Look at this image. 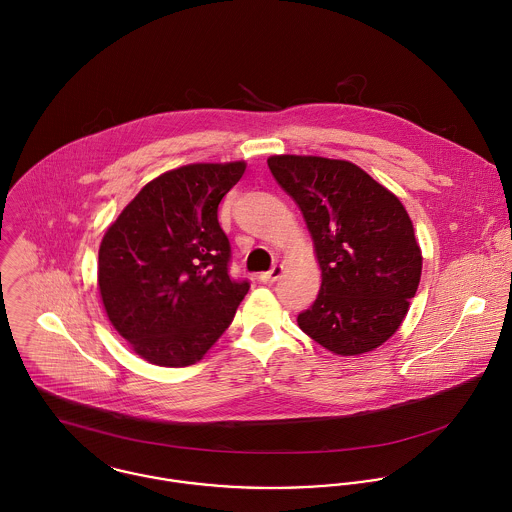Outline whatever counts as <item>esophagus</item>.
Here are the masks:
<instances>
[{"instance_id": "1", "label": "esophagus", "mask_w": 512, "mask_h": 512, "mask_svg": "<svg viewBox=\"0 0 512 512\" xmlns=\"http://www.w3.org/2000/svg\"><path fill=\"white\" fill-rule=\"evenodd\" d=\"M284 274V266H280V264H276V266H272L268 272H264V274H260V280L264 282V284H274L280 276Z\"/></svg>"}]
</instances>
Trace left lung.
<instances>
[{"instance_id":"obj_1","label":"left lung","mask_w":512,"mask_h":512,"mask_svg":"<svg viewBox=\"0 0 512 512\" xmlns=\"http://www.w3.org/2000/svg\"><path fill=\"white\" fill-rule=\"evenodd\" d=\"M304 214L322 288L298 326L338 355L379 347L401 326L421 280V250L399 198L357 165L324 157L268 159Z\"/></svg>"}]
</instances>
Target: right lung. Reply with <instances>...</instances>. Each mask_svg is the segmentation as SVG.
<instances>
[{"instance_id": "add662e5", "label": "right lung", "mask_w": 512, "mask_h": 512, "mask_svg": "<svg viewBox=\"0 0 512 512\" xmlns=\"http://www.w3.org/2000/svg\"><path fill=\"white\" fill-rule=\"evenodd\" d=\"M246 163H198L151 180L109 226L99 292L115 330L155 365H192L232 324L250 290L228 274L218 204Z\"/></svg>"}]
</instances>
